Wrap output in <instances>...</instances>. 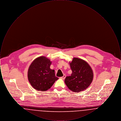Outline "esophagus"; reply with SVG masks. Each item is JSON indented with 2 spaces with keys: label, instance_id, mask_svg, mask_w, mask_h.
<instances>
[{
  "label": "esophagus",
  "instance_id": "34e87169",
  "mask_svg": "<svg viewBox=\"0 0 121 121\" xmlns=\"http://www.w3.org/2000/svg\"><path fill=\"white\" fill-rule=\"evenodd\" d=\"M66 75H63V77H60V78L61 79H64L65 78H66Z\"/></svg>",
  "mask_w": 121,
  "mask_h": 121
}]
</instances>
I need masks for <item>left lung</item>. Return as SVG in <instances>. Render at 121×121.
Returning a JSON list of instances; mask_svg holds the SVG:
<instances>
[{"label": "left lung", "instance_id": "1", "mask_svg": "<svg viewBox=\"0 0 121 121\" xmlns=\"http://www.w3.org/2000/svg\"><path fill=\"white\" fill-rule=\"evenodd\" d=\"M72 73L66 77L65 83L73 92H78L87 88L92 82L93 73L92 69L85 61L74 58L69 63Z\"/></svg>", "mask_w": 121, "mask_h": 121}]
</instances>
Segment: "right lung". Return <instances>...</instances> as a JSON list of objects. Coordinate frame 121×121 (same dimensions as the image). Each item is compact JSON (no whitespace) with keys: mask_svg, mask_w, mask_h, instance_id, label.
<instances>
[{"mask_svg":"<svg viewBox=\"0 0 121 121\" xmlns=\"http://www.w3.org/2000/svg\"><path fill=\"white\" fill-rule=\"evenodd\" d=\"M50 60L44 56L36 58L30 64L28 72L29 82L35 89L45 91L52 86L58 78L55 71L50 69Z\"/></svg>","mask_w":121,"mask_h":121,"instance_id":"1","label":"right lung"}]
</instances>
